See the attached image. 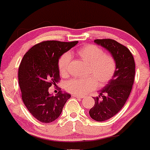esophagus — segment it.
I'll return each mask as SVG.
<instances>
[{
    "label": "esophagus",
    "mask_w": 150,
    "mask_h": 150,
    "mask_svg": "<svg viewBox=\"0 0 150 150\" xmlns=\"http://www.w3.org/2000/svg\"><path fill=\"white\" fill-rule=\"evenodd\" d=\"M72 96L75 97V98H80V99H83L84 97L83 96H80V95H72Z\"/></svg>",
    "instance_id": "34e87169"
}]
</instances>
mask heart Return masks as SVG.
<instances>
[{
  "label": "heart",
  "mask_w": 150,
  "mask_h": 150,
  "mask_svg": "<svg viewBox=\"0 0 150 150\" xmlns=\"http://www.w3.org/2000/svg\"><path fill=\"white\" fill-rule=\"evenodd\" d=\"M78 56L89 64L88 74L90 76L85 78H72L67 82L65 88L69 93L75 95H85L90 90L97 88V85L103 86L114 76L117 69L114 57L100 47L88 45L77 51ZM71 56L67 52L62 55L58 61V68L60 75L66 77L68 75L69 65Z\"/></svg>",
  "instance_id": "heart-1"
}]
</instances>
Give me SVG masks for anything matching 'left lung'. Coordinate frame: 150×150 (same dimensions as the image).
<instances>
[{"instance_id": "left-lung-1", "label": "left lung", "mask_w": 150, "mask_h": 150, "mask_svg": "<svg viewBox=\"0 0 150 150\" xmlns=\"http://www.w3.org/2000/svg\"><path fill=\"white\" fill-rule=\"evenodd\" d=\"M97 45L106 49L114 57L117 69L113 78L100 90L90 109V116L98 122L115 116L125 104L134 83L135 64L134 57L127 47L112 39H97Z\"/></svg>"}]
</instances>
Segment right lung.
Wrapping results in <instances>:
<instances>
[{
  "mask_svg": "<svg viewBox=\"0 0 150 150\" xmlns=\"http://www.w3.org/2000/svg\"><path fill=\"white\" fill-rule=\"evenodd\" d=\"M78 42L44 41L33 46L23 57L18 70L22 99L28 111L40 122L50 123L57 119L71 97L62 91L53 95L48 90L58 83L60 57Z\"/></svg>",
  "mask_w": 150,
  "mask_h": 150,
  "instance_id": "add662e5",
  "label": "right lung"
}]
</instances>
